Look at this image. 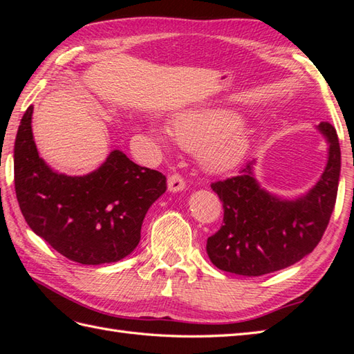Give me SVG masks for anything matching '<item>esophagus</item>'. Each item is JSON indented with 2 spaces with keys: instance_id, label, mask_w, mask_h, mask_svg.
<instances>
[{
  "instance_id": "1",
  "label": "esophagus",
  "mask_w": 354,
  "mask_h": 354,
  "mask_svg": "<svg viewBox=\"0 0 354 354\" xmlns=\"http://www.w3.org/2000/svg\"><path fill=\"white\" fill-rule=\"evenodd\" d=\"M167 187H169V190L173 193L183 192L185 189L184 178L179 175V173H173V175H170L167 179Z\"/></svg>"
}]
</instances>
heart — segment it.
I'll return each mask as SVG.
<instances>
[{
	"instance_id": "1",
	"label": "heart",
	"mask_w": 354,
	"mask_h": 354,
	"mask_svg": "<svg viewBox=\"0 0 354 354\" xmlns=\"http://www.w3.org/2000/svg\"><path fill=\"white\" fill-rule=\"evenodd\" d=\"M171 135L179 146L198 150L202 165L209 171H225L243 160L248 135L237 117L225 109H196L179 114L171 123Z\"/></svg>"
}]
</instances>
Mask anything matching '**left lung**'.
<instances>
[{"label": "left lung", "instance_id": "1", "mask_svg": "<svg viewBox=\"0 0 354 354\" xmlns=\"http://www.w3.org/2000/svg\"><path fill=\"white\" fill-rule=\"evenodd\" d=\"M318 127L328 141V162L306 196H270L254 179L252 161L245 162L237 176L212 184L223 205V225L207 239V254L216 268L260 277L293 265L317 248L333 213L341 171L336 129L328 122Z\"/></svg>", "mask_w": 354, "mask_h": 354}]
</instances>
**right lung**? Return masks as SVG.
I'll return each instance as SVG.
<instances>
[{
    "mask_svg": "<svg viewBox=\"0 0 354 354\" xmlns=\"http://www.w3.org/2000/svg\"><path fill=\"white\" fill-rule=\"evenodd\" d=\"M33 106L22 115L15 140V192L28 227L53 250L80 265L124 259L137 248L149 207L167 189L158 170L114 150L85 176L53 171L37 153Z\"/></svg>",
    "mask_w": 354,
    "mask_h": 354,
    "instance_id": "right-lung-1",
    "label": "right lung"
}]
</instances>
